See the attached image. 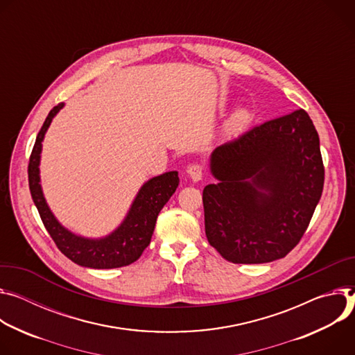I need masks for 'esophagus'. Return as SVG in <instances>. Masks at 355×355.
Returning <instances> with one entry per match:
<instances>
[{
  "mask_svg": "<svg viewBox=\"0 0 355 355\" xmlns=\"http://www.w3.org/2000/svg\"><path fill=\"white\" fill-rule=\"evenodd\" d=\"M203 173H205L203 166H200V165H198V164L190 165V166L187 168V175H189V178H190L193 182H199V180H202Z\"/></svg>",
  "mask_w": 355,
  "mask_h": 355,
  "instance_id": "34e87169",
  "label": "esophagus"
}]
</instances>
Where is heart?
<instances>
[{
  "label": "heart",
  "instance_id": "1",
  "mask_svg": "<svg viewBox=\"0 0 355 355\" xmlns=\"http://www.w3.org/2000/svg\"><path fill=\"white\" fill-rule=\"evenodd\" d=\"M251 123V112L247 108L235 110L225 124V132L228 135H237L243 132Z\"/></svg>",
  "mask_w": 355,
  "mask_h": 355
}]
</instances>
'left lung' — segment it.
Returning <instances> with one entry per match:
<instances>
[{
  "label": "left lung",
  "mask_w": 355,
  "mask_h": 355,
  "mask_svg": "<svg viewBox=\"0 0 355 355\" xmlns=\"http://www.w3.org/2000/svg\"><path fill=\"white\" fill-rule=\"evenodd\" d=\"M203 190L211 247L234 263L286 257L300 241L323 191L319 134L304 110L275 118L217 146Z\"/></svg>",
  "instance_id": "obj_1"
}]
</instances>
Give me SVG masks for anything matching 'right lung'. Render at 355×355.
Wrapping results in <instances>:
<instances>
[{
	"label": "right lung",
	"instance_id": "add662e5",
	"mask_svg": "<svg viewBox=\"0 0 355 355\" xmlns=\"http://www.w3.org/2000/svg\"><path fill=\"white\" fill-rule=\"evenodd\" d=\"M64 107L63 103L51 110L39 131L28 166V179L32 200L42 218V223L58 248L74 263L93 269L121 268L135 262L149 245L157 214L172 198L179 186L176 171L155 176L145 182L123 220L112 232L101 239H87L63 227L49 209L41 186L39 165L45 134L55 115Z\"/></svg>",
	"mask_w": 355,
	"mask_h": 355
}]
</instances>
